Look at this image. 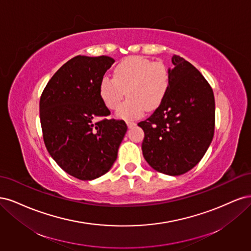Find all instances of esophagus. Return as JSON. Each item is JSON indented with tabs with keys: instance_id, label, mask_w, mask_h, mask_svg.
I'll return each instance as SVG.
<instances>
[{
	"instance_id": "1",
	"label": "esophagus",
	"mask_w": 251,
	"mask_h": 251,
	"mask_svg": "<svg viewBox=\"0 0 251 251\" xmlns=\"http://www.w3.org/2000/svg\"><path fill=\"white\" fill-rule=\"evenodd\" d=\"M126 125H127L128 127H132V126H136V123H135V121H133V120H127L126 121Z\"/></svg>"
}]
</instances>
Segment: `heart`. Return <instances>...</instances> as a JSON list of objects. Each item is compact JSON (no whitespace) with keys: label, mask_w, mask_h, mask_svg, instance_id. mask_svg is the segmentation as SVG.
Listing matches in <instances>:
<instances>
[{"label":"heart","mask_w":251,"mask_h":251,"mask_svg":"<svg viewBox=\"0 0 251 251\" xmlns=\"http://www.w3.org/2000/svg\"><path fill=\"white\" fill-rule=\"evenodd\" d=\"M171 80L170 68L162 60L133 55L119 62L114 69V77H101L98 92L110 110L118 107L126 92L128 98L118 108L117 115L125 119L137 118L146 109L153 111L161 104Z\"/></svg>","instance_id":"obj_1"}]
</instances>
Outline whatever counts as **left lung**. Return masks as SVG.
<instances>
[{
    "label": "left lung",
    "mask_w": 251,
    "mask_h": 251,
    "mask_svg": "<svg viewBox=\"0 0 251 251\" xmlns=\"http://www.w3.org/2000/svg\"><path fill=\"white\" fill-rule=\"evenodd\" d=\"M169 92L138 126L144 131L142 153L159 173L179 176L200 162L215 133V96L200 71L174 55Z\"/></svg>",
    "instance_id": "8db88e82"
}]
</instances>
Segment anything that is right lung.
<instances>
[{"mask_svg": "<svg viewBox=\"0 0 251 251\" xmlns=\"http://www.w3.org/2000/svg\"><path fill=\"white\" fill-rule=\"evenodd\" d=\"M113 63L104 55L71 58L51 77L40 100L45 146L60 168L79 180L96 179L111 169L127 130L124 120L107 118L111 112L98 92Z\"/></svg>", "mask_w": 251, "mask_h": 251, "instance_id": "add662e5", "label": "right lung"}]
</instances>
